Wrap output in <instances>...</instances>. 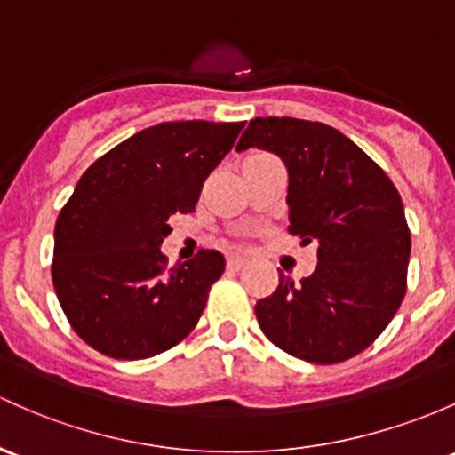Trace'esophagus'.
<instances>
[{"instance_id":"esophagus-1","label":"esophagus","mask_w":455,"mask_h":455,"mask_svg":"<svg viewBox=\"0 0 455 455\" xmlns=\"http://www.w3.org/2000/svg\"><path fill=\"white\" fill-rule=\"evenodd\" d=\"M245 265H247V262L243 260V258H228L226 268L229 273H238V271H243V268H245Z\"/></svg>"}]
</instances>
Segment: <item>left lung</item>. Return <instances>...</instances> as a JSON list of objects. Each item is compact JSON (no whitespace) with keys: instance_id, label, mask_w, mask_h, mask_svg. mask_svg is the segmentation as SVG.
<instances>
[{"instance_id":"8db88e82","label":"left lung","mask_w":455,"mask_h":455,"mask_svg":"<svg viewBox=\"0 0 455 455\" xmlns=\"http://www.w3.org/2000/svg\"><path fill=\"white\" fill-rule=\"evenodd\" d=\"M280 156L288 171V232L315 241L316 268L295 282L280 273L256 319L295 358L334 364L366 349L405 295L410 229L397 188L343 132L319 121L256 116L236 151Z\"/></svg>"}]
</instances>
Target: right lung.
Masks as SVG:
<instances>
[{"mask_svg":"<svg viewBox=\"0 0 455 455\" xmlns=\"http://www.w3.org/2000/svg\"><path fill=\"white\" fill-rule=\"evenodd\" d=\"M238 124L167 121L136 132L84 171L53 229L52 280L73 330L116 360H140L187 339L226 271L202 249L167 268L169 217L193 212L232 149Z\"/></svg>","mask_w":455,"mask_h":455,"instance_id":"obj_1","label":"right lung"}]
</instances>
